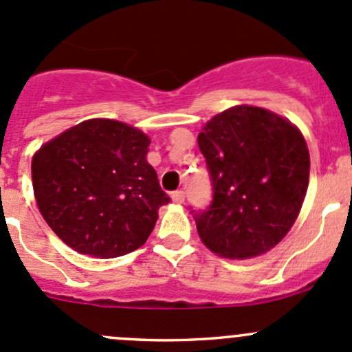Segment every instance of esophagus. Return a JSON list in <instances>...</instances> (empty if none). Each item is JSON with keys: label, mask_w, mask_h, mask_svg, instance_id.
<instances>
[{"label": "esophagus", "mask_w": 352, "mask_h": 352, "mask_svg": "<svg viewBox=\"0 0 352 352\" xmlns=\"http://www.w3.org/2000/svg\"><path fill=\"white\" fill-rule=\"evenodd\" d=\"M172 199H173V202H177V204H182L184 199H186V192H184L182 189L175 190V192H172Z\"/></svg>", "instance_id": "obj_1"}]
</instances>
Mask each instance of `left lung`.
I'll list each match as a JSON object with an SVG mask.
<instances>
[{
	"mask_svg": "<svg viewBox=\"0 0 352 352\" xmlns=\"http://www.w3.org/2000/svg\"><path fill=\"white\" fill-rule=\"evenodd\" d=\"M212 201L192 211L202 243L228 258L276 247L300 214L310 177L303 134L271 110L236 105L212 117L197 138Z\"/></svg>",
	"mask_w": 352,
	"mask_h": 352,
	"instance_id": "left-lung-1",
	"label": "left lung"
}]
</instances>
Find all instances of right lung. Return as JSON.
<instances>
[{
  "label": "right lung",
  "mask_w": 352,
  "mask_h": 352,
  "mask_svg": "<svg viewBox=\"0 0 352 352\" xmlns=\"http://www.w3.org/2000/svg\"><path fill=\"white\" fill-rule=\"evenodd\" d=\"M150 138L112 119H90L45 143L32 158L41 214L67 247L110 258L148 240L170 202L146 162Z\"/></svg>",
  "instance_id": "right-lung-1"
}]
</instances>
